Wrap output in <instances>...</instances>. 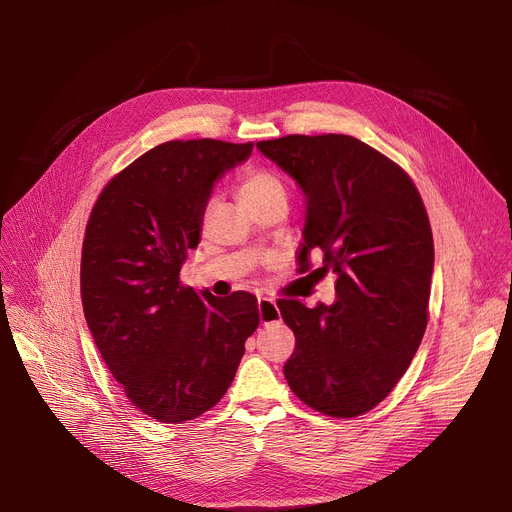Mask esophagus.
<instances>
[{
    "instance_id": "esophagus-1",
    "label": "esophagus",
    "mask_w": 512,
    "mask_h": 512,
    "mask_svg": "<svg viewBox=\"0 0 512 512\" xmlns=\"http://www.w3.org/2000/svg\"><path fill=\"white\" fill-rule=\"evenodd\" d=\"M257 309H259V319L263 325L267 323H276L280 321V309L274 298H267V296H259L257 300Z\"/></svg>"
}]
</instances>
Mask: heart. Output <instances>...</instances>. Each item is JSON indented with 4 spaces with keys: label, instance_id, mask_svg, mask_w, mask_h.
Returning <instances> with one entry per match:
<instances>
[{
    "label": "heart",
    "instance_id": "obj_1",
    "mask_svg": "<svg viewBox=\"0 0 512 512\" xmlns=\"http://www.w3.org/2000/svg\"><path fill=\"white\" fill-rule=\"evenodd\" d=\"M238 197H241L247 208H257L276 199L286 201V187L276 173H271V170L265 168H255L241 177Z\"/></svg>",
    "mask_w": 512,
    "mask_h": 512
}]
</instances>
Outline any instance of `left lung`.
<instances>
[{
  "instance_id": "1",
  "label": "left lung",
  "mask_w": 512,
  "mask_h": 512,
  "mask_svg": "<svg viewBox=\"0 0 512 512\" xmlns=\"http://www.w3.org/2000/svg\"><path fill=\"white\" fill-rule=\"evenodd\" d=\"M257 148L306 197L300 274L317 253L315 271L337 276L333 304L278 302L296 337L286 381L325 416H360L393 391L426 331L434 243L422 197L401 166L352 135H286Z\"/></svg>"
}]
</instances>
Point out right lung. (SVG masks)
Returning <instances> with one entry per match:
<instances>
[{"instance_id": "right-lung-1", "label": "right lung", "mask_w": 512, "mask_h": 512, "mask_svg": "<svg viewBox=\"0 0 512 512\" xmlns=\"http://www.w3.org/2000/svg\"><path fill=\"white\" fill-rule=\"evenodd\" d=\"M251 152V142H164L102 189L86 226L88 329L127 399L164 424L193 420L224 397L259 325L253 294L218 298L179 282L214 185Z\"/></svg>"}]
</instances>
